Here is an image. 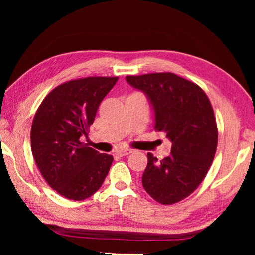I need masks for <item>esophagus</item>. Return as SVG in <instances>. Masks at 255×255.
Instances as JSON below:
<instances>
[{
  "instance_id": "esophagus-1",
  "label": "esophagus",
  "mask_w": 255,
  "mask_h": 255,
  "mask_svg": "<svg viewBox=\"0 0 255 255\" xmlns=\"http://www.w3.org/2000/svg\"><path fill=\"white\" fill-rule=\"evenodd\" d=\"M132 153V149H129V148H122L117 150V155H119V156H126V155H129Z\"/></svg>"
}]
</instances>
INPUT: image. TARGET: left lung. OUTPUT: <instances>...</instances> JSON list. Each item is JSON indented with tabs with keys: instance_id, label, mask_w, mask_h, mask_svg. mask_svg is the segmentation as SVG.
Here are the masks:
<instances>
[{
	"instance_id": "left-lung-1",
	"label": "left lung",
	"mask_w": 255,
	"mask_h": 255,
	"mask_svg": "<svg viewBox=\"0 0 255 255\" xmlns=\"http://www.w3.org/2000/svg\"><path fill=\"white\" fill-rule=\"evenodd\" d=\"M152 103L156 131L172 141L170 156L158 161L152 153L141 178L146 192L162 205L191 195L209 171L218 141L213 107L199 85L173 73L128 75Z\"/></svg>"
}]
</instances>
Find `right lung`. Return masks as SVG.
I'll return each instance as SVG.
<instances>
[{
    "instance_id": "1",
    "label": "right lung",
    "mask_w": 255,
    "mask_h": 255,
    "mask_svg": "<svg viewBox=\"0 0 255 255\" xmlns=\"http://www.w3.org/2000/svg\"><path fill=\"white\" fill-rule=\"evenodd\" d=\"M118 77L65 82L47 94L33 117L31 150L42 178L60 196L84 200L103 183L114 161L80 140Z\"/></svg>"
}]
</instances>
